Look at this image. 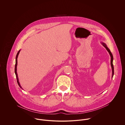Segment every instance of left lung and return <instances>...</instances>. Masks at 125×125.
Segmentation results:
<instances>
[{"label":"left lung","instance_id":"1","mask_svg":"<svg viewBox=\"0 0 125 125\" xmlns=\"http://www.w3.org/2000/svg\"><path fill=\"white\" fill-rule=\"evenodd\" d=\"M102 44L103 45L105 48V49H106V50L109 53L110 56H111V67H112V77L113 78V75H114V66H113V55H112V54L111 53V52H110V50L108 48L106 45L105 43H102Z\"/></svg>","mask_w":125,"mask_h":125}]
</instances>
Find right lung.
Returning a JSON list of instances; mask_svg holds the SVG:
<instances>
[{
	"label": "right lung",
	"instance_id": "1",
	"mask_svg": "<svg viewBox=\"0 0 125 125\" xmlns=\"http://www.w3.org/2000/svg\"><path fill=\"white\" fill-rule=\"evenodd\" d=\"M20 52V50L18 52V53L16 55V63H15V74H16V78H17V83H18V85L19 86V87L22 89L21 87V86L20 84V83L19 82V79H18V74H17V58H18V55Z\"/></svg>",
	"mask_w": 125,
	"mask_h": 125
}]
</instances>
